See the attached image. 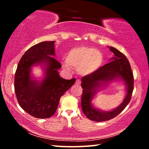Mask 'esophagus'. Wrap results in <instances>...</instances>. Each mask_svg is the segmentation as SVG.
Listing matches in <instances>:
<instances>
[{
    "instance_id": "obj_1",
    "label": "esophagus",
    "mask_w": 149,
    "mask_h": 149,
    "mask_svg": "<svg viewBox=\"0 0 149 149\" xmlns=\"http://www.w3.org/2000/svg\"><path fill=\"white\" fill-rule=\"evenodd\" d=\"M81 83V80H79V79H77V80L76 81V82H75V84H77V85H80Z\"/></svg>"
}]
</instances>
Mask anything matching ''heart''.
Instances as JSON below:
<instances>
[{
    "label": "heart",
    "mask_w": 149,
    "mask_h": 149,
    "mask_svg": "<svg viewBox=\"0 0 149 149\" xmlns=\"http://www.w3.org/2000/svg\"><path fill=\"white\" fill-rule=\"evenodd\" d=\"M103 61V56L99 50L88 47L72 49L66 58L67 65L77 69L82 75H88L96 71L102 66ZM65 66L68 69V65Z\"/></svg>",
    "instance_id": "heart-1"
}]
</instances>
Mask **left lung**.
Returning <instances> with one entry per match:
<instances>
[{
    "mask_svg": "<svg viewBox=\"0 0 149 149\" xmlns=\"http://www.w3.org/2000/svg\"><path fill=\"white\" fill-rule=\"evenodd\" d=\"M109 48L115 55L114 58L110 59L111 61L91 74L85 75L81 79V86L83 89L81 97L82 109L88 119L95 122L111 120L121 113L130 102L134 89L133 74L128 59L118 50L113 47ZM118 78L125 81L127 88V94L123 103L110 112H104L93 108L91 105V100L96 91L102 84Z\"/></svg>",
    "mask_w": 149,
    "mask_h": 149,
    "instance_id": "1",
    "label": "left lung"
}]
</instances>
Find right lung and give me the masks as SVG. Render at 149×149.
Returning <instances> with one entry per match:
<instances>
[{
    "instance_id": "1",
    "label": "right lung",
    "mask_w": 149,
    "mask_h": 149,
    "mask_svg": "<svg viewBox=\"0 0 149 149\" xmlns=\"http://www.w3.org/2000/svg\"><path fill=\"white\" fill-rule=\"evenodd\" d=\"M54 41L43 42L31 47L22 56L15 75V91L19 105L37 118L51 117L56 111L60 98L75 82L61 77V68L55 56ZM46 67L45 77L40 83L32 79L31 67L36 64Z\"/></svg>"
}]
</instances>
